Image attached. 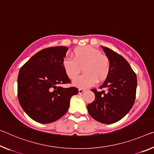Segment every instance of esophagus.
Wrapping results in <instances>:
<instances>
[{
  "label": "esophagus",
  "mask_w": 154,
  "mask_h": 154,
  "mask_svg": "<svg viewBox=\"0 0 154 154\" xmlns=\"http://www.w3.org/2000/svg\"><path fill=\"white\" fill-rule=\"evenodd\" d=\"M84 91H85V90L82 89V88H79V90H78V93H79V94H82Z\"/></svg>",
  "instance_id": "34e87169"
}]
</instances>
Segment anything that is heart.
Masks as SVG:
<instances>
[{
	"mask_svg": "<svg viewBox=\"0 0 154 154\" xmlns=\"http://www.w3.org/2000/svg\"><path fill=\"white\" fill-rule=\"evenodd\" d=\"M71 58L66 57L62 65L65 74L70 79L77 77L83 68L84 73L72 82V85L79 88H87L103 82L108 78L110 71V62L106 55L91 46L75 48Z\"/></svg>",
	"mask_w": 154,
	"mask_h": 154,
	"instance_id": "heart-1",
	"label": "heart"
}]
</instances>
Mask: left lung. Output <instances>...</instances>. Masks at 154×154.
Segmentation results:
<instances>
[{
    "label": "left lung",
    "mask_w": 154,
    "mask_h": 154,
    "mask_svg": "<svg viewBox=\"0 0 154 154\" xmlns=\"http://www.w3.org/2000/svg\"><path fill=\"white\" fill-rule=\"evenodd\" d=\"M110 62L108 77L99 87L105 90L91 89L95 99L87 106L88 113L94 120L104 124L120 121L132 108L137 87L136 75L125 58L110 48L101 46Z\"/></svg>",
    "instance_id": "left-lung-1"
}]
</instances>
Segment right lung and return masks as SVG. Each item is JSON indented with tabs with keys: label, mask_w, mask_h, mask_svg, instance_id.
<instances>
[{
	"label": "right lung",
	"mask_w": 154,
	"mask_h": 154,
	"mask_svg": "<svg viewBox=\"0 0 154 154\" xmlns=\"http://www.w3.org/2000/svg\"><path fill=\"white\" fill-rule=\"evenodd\" d=\"M68 50L62 46L41 50L19 71V102L26 114L38 123H50L64 116L70 98L78 93L75 87L60 86L70 83L62 65Z\"/></svg>",
	"instance_id": "1"
}]
</instances>
